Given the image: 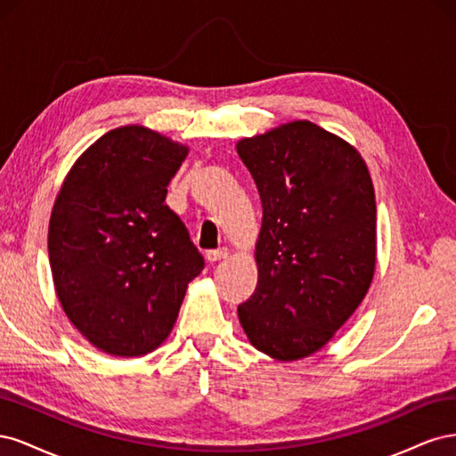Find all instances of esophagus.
<instances>
[{
  "label": "esophagus",
  "mask_w": 456,
  "mask_h": 456,
  "mask_svg": "<svg viewBox=\"0 0 456 456\" xmlns=\"http://www.w3.org/2000/svg\"><path fill=\"white\" fill-rule=\"evenodd\" d=\"M228 255H230V251L226 249V247H223V249L209 251V253H207L205 256H207V260H209V262H218V260H224V258H228Z\"/></svg>",
  "instance_id": "esophagus-1"
}]
</instances>
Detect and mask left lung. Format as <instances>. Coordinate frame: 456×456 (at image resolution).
Instances as JSON below:
<instances>
[{
	"label": "left lung",
	"instance_id": "left-lung-1",
	"mask_svg": "<svg viewBox=\"0 0 456 456\" xmlns=\"http://www.w3.org/2000/svg\"><path fill=\"white\" fill-rule=\"evenodd\" d=\"M236 150L262 201L258 281L240 323L272 360H305L350 320L375 278L370 173L350 142L308 119L245 136Z\"/></svg>",
	"mask_w": 456,
	"mask_h": 456
}]
</instances>
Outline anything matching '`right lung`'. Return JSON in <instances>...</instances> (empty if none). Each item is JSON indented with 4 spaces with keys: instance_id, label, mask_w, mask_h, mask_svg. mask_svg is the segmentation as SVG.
Returning <instances> with one entry per match:
<instances>
[{
    "instance_id": "right-lung-1",
    "label": "right lung",
    "mask_w": 456,
    "mask_h": 456,
    "mask_svg": "<svg viewBox=\"0 0 456 456\" xmlns=\"http://www.w3.org/2000/svg\"><path fill=\"white\" fill-rule=\"evenodd\" d=\"M190 148L144 126L104 133L81 154L49 220L53 285L68 320L116 357L154 352L173 330L203 256L167 205Z\"/></svg>"
}]
</instances>
